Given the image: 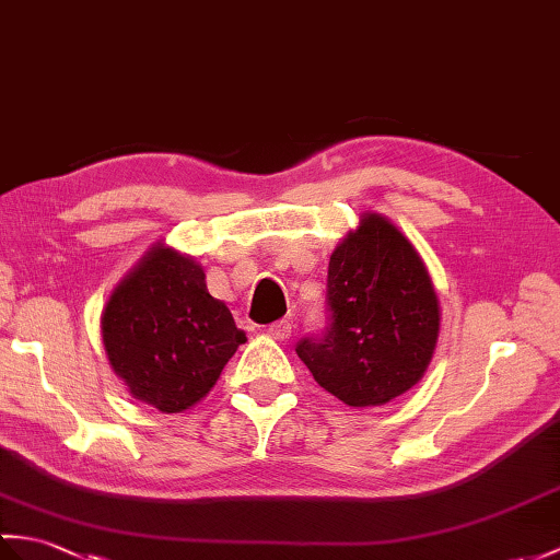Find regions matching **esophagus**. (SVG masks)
I'll list each match as a JSON object with an SVG mask.
<instances>
[{"mask_svg": "<svg viewBox=\"0 0 560 560\" xmlns=\"http://www.w3.org/2000/svg\"><path fill=\"white\" fill-rule=\"evenodd\" d=\"M291 329H293V324L289 319H279L275 324H269L267 336H269V339L283 341V339H289V336H291Z\"/></svg>", "mask_w": 560, "mask_h": 560, "instance_id": "1", "label": "esophagus"}]
</instances>
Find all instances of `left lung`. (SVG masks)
<instances>
[{
	"instance_id": "1",
	"label": "left lung",
	"mask_w": 560,
	"mask_h": 560,
	"mask_svg": "<svg viewBox=\"0 0 560 560\" xmlns=\"http://www.w3.org/2000/svg\"><path fill=\"white\" fill-rule=\"evenodd\" d=\"M331 324L295 353L350 408H372L418 384L439 341L441 307L424 259L392 219L365 212L329 259Z\"/></svg>"
}]
</instances>
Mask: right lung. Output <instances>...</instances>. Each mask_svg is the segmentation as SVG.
<instances>
[{
	"label": "right lung",
	"instance_id": "add662e5",
	"mask_svg": "<svg viewBox=\"0 0 560 560\" xmlns=\"http://www.w3.org/2000/svg\"><path fill=\"white\" fill-rule=\"evenodd\" d=\"M102 343L128 394L160 412H184L212 392L245 331L210 295L195 257L154 243L114 285Z\"/></svg>",
	"mask_w": 560,
	"mask_h": 560
}]
</instances>
